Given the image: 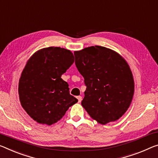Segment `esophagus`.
I'll return each instance as SVG.
<instances>
[{
  "label": "esophagus",
  "instance_id": "esophagus-1",
  "mask_svg": "<svg viewBox=\"0 0 158 158\" xmlns=\"http://www.w3.org/2000/svg\"><path fill=\"white\" fill-rule=\"evenodd\" d=\"M77 99H78V101H79V102H80L81 101V100H82V97L81 96H77Z\"/></svg>",
  "mask_w": 158,
  "mask_h": 158
}]
</instances>
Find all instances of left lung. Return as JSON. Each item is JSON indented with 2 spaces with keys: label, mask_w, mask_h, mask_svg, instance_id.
<instances>
[{
  "label": "left lung",
  "mask_w": 158,
  "mask_h": 158,
  "mask_svg": "<svg viewBox=\"0 0 158 158\" xmlns=\"http://www.w3.org/2000/svg\"><path fill=\"white\" fill-rule=\"evenodd\" d=\"M75 64L86 89L81 105L92 119L106 124L119 119L131 105L134 81L128 63L119 53L95 46L74 51Z\"/></svg>",
  "instance_id": "left-lung-1"
}]
</instances>
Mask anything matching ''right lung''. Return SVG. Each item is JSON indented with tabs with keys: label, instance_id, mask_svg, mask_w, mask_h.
Returning <instances> with one entry per match:
<instances>
[{
	"label": "right lung",
	"instance_id": "obj_1",
	"mask_svg": "<svg viewBox=\"0 0 158 158\" xmlns=\"http://www.w3.org/2000/svg\"><path fill=\"white\" fill-rule=\"evenodd\" d=\"M74 61L71 51L54 46L39 50L27 61L18 92L22 107L34 121L47 125L56 123L78 102L61 78Z\"/></svg>",
	"mask_w": 158,
	"mask_h": 158
}]
</instances>
